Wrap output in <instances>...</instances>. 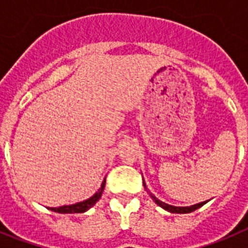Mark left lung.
<instances>
[{"label":"left lung","mask_w":248,"mask_h":248,"mask_svg":"<svg viewBox=\"0 0 248 248\" xmlns=\"http://www.w3.org/2000/svg\"><path fill=\"white\" fill-rule=\"evenodd\" d=\"M143 184H144V187H145L146 191H148V194L150 195V198L154 200V202L156 203V205H159L160 207H163L164 210H166V211L172 212V214H189V212H192V211H195V210H198L199 207H201V206H203L206 202H207V201H203V202L196 203V205H191V206H172V205H169V203L163 202V201H160L157 198H155L154 195L149 191L148 187H146V184L144 183V181H143Z\"/></svg>","instance_id":"obj_1"}]
</instances>
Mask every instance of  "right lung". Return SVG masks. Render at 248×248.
Returning <instances> with one entry per match:
<instances>
[{"mask_svg":"<svg viewBox=\"0 0 248 248\" xmlns=\"http://www.w3.org/2000/svg\"><path fill=\"white\" fill-rule=\"evenodd\" d=\"M104 186H105V179L102 183V186L99 187V190H98L93 196L87 199V200L73 203V205H64V206H61V207H47V209L50 210V211L59 212V214H80V212L88 211V210L91 209V207H93V206L97 203V201L102 198V194L103 191H104Z\"/></svg>","mask_w":248,"mask_h":248,"instance_id":"obj_1","label":"right lung"}]
</instances>
